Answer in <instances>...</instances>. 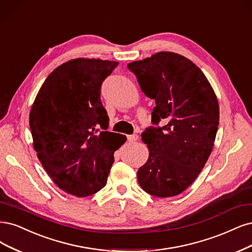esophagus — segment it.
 Wrapping results in <instances>:
<instances>
[{"label": "esophagus", "instance_id": "obj_1", "mask_svg": "<svg viewBox=\"0 0 252 252\" xmlns=\"http://www.w3.org/2000/svg\"><path fill=\"white\" fill-rule=\"evenodd\" d=\"M127 138H128V142L129 143H134L135 141H137L138 136L136 134H131V135H128Z\"/></svg>", "mask_w": 252, "mask_h": 252}]
</instances>
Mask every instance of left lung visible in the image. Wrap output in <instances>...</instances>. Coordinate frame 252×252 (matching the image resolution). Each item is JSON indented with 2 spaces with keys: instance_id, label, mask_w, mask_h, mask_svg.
<instances>
[{
  "instance_id": "left-lung-1",
  "label": "left lung",
  "mask_w": 252,
  "mask_h": 252,
  "mask_svg": "<svg viewBox=\"0 0 252 252\" xmlns=\"http://www.w3.org/2000/svg\"><path fill=\"white\" fill-rule=\"evenodd\" d=\"M127 67L142 92L155 100L152 123H167L142 133L149 158L137 171L138 184L155 197L179 195L212 153L219 125L216 94L200 68L174 52H158Z\"/></svg>"
}]
</instances>
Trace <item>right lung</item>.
Listing matches in <instances>:
<instances>
[{"label": "right lung", "instance_id": "obj_1", "mask_svg": "<svg viewBox=\"0 0 252 252\" xmlns=\"http://www.w3.org/2000/svg\"><path fill=\"white\" fill-rule=\"evenodd\" d=\"M118 64L94 58L68 60L47 77L32 104L33 148L54 184L76 197L105 187L114 153L127 140L106 131L108 116L100 99L102 82Z\"/></svg>", "mask_w": 252, "mask_h": 252}]
</instances>
